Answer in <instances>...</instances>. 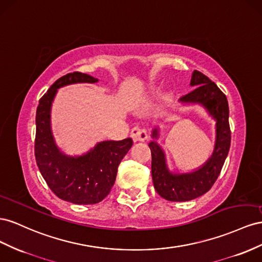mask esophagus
Here are the masks:
<instances>
[{
  "instance_id": "obj_1",
  "label": "esophagus",
  "mask_w": 262,
  "mask_h": 262,
  "mask_svg": "<svg viewBox=\"0 0 262 262\" xmlns=\"http://www.w3.org/2000/svg\"><path fill=\"white\" fill-rule=\"evenodd\" d=\"M130 136L134 141H144L148 138V132L146 128H143V127L135 126L130 132Z\"/></svg>"
}]
</instances>
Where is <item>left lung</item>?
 Instances as JSON below:
<instances>
[{
  "mask_svg": "<svg viewBox=\"0 0 262 262\" xmlns=\"http://www.w3.org/2000/svg\"><path fill=\"white\" fill-rule=\"evenodd\" d=\"M191 85L195 89L183 95L181 102L200 103L216 119V144L212 157L195 172L184 174L170 173L164 155L156 141L149 144L151 150V176L154 186L160 196L172 202L196 199L210 189L217 180L230 147L229 110L226 95L205 74L194 70ZM152 137H158V129H154Z\"/></svg>",
  "mask_w": 262,
  "mask_h": 262,
  "instance_id": "obj_1",
  "label": "left lung"
}]
</instances>
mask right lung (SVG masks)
Returning a JSON list of instances; mask_svg holds the SVG:
<instances>
[{
  "instance_id": "right-lung-1",
  "label": "right lung",
  "mask_w": 262,
  "mask_h": 262,
  "mask_svg": "<svg viewBox=\"0 0 262 262\" xmlns=\"http://www.w3.org/2000/svg\"><path fill=\"white\" fill-rule=\"evenodd\" d=\"M98 81L72 72L59 78L39 100L36 111L35 158L45 181L56 195L74 204H95L108 195L117 168L133 146L132 138L102 141L81 157H67L56 147L50 130V106L57 89L67 84Z\"/></svg>"
}]
</instances>
